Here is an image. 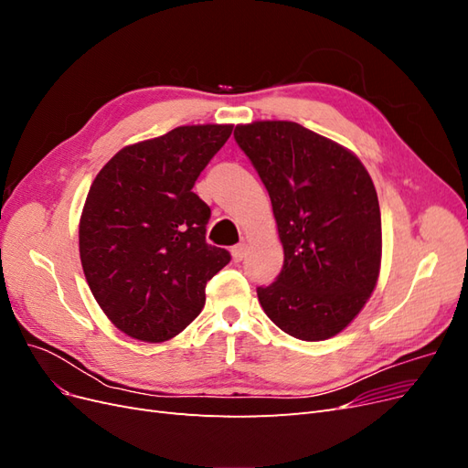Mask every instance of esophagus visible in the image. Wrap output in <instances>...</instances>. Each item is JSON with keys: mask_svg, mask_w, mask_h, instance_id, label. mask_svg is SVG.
<instances>
[{"mask_svg": "<svg viewBox=\"0 0 468 468\" xmlns=\"http://www.w3.org/2000/svg\"><path fill=\"white\" fill-rule=\"evenodd\" d=\"M246 251H248V246L246 244H238V246H234L232 248V260L238 263V261H242L244 260V256H246Z\"/></svg>", "mask_w": 468, "mask_h": 468, "instance_id": "34e87169", "label": "esophagus"}]
</instances>
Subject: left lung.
Here are the masks:
<instances>
[{"mask_svg":"<svg viewBox=\"0 0 468 468\" xmlns=\"http://www.w3.org/2000/svg\"><path fill=\"white\" fill-rule=\"evenodd\" d=\"M238 146L273 205L281 273L258 287L282 332L320 342L342 332L369 299L380 269V208L356 154L291 121L238 124Z\"/></svg>","mask_w":468,"mask_h":468,"instance_id":"left-lung-1","label":"left lung"}]
</instances>
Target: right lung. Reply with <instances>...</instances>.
I'll return each mask as SVG.
<instances>
[{
    "label": "right lung",
    "instance_id": "add662e5",
    "mask_svg": "<svg viewBox=\"0 0 468 468\" xmlns=\"http://www.w3.org/2000/svg\"><path fill=\"white\" fill-rule=\"evenodd\" d=\"M232 124L177 126L117 152L93 179L80 220V258L107 318L143 342L172 339L199 316L205 287L230 261L207 244L210 208L197 177Z\"/></svg>",
    "mask_w": 468,
    "mask_h": 468
}]
</instances>
